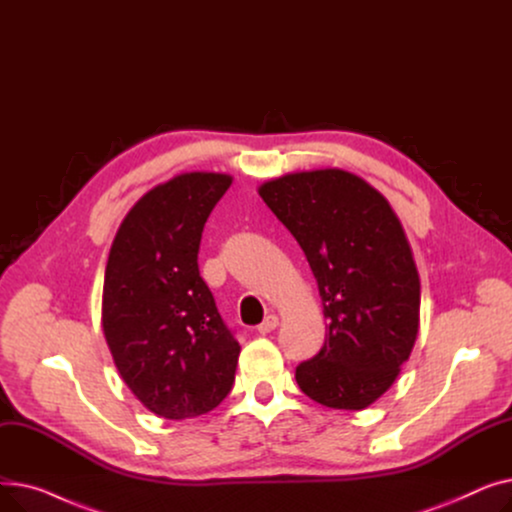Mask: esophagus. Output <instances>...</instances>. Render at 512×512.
<instances>
[{"label":"esophagus","instance_id":"esophagus-1","mask_svg":"<svg viewBox=\"0 0 512 512\" xmlns=\"http://www.w3.org/2000/svg\"><path fill=\"white\" fill-rule=\"evenodd\" d=\"M278 328V317L276 315H267L265 319H263V324L257 328V332L259 334H270V332H274Z\"/></svg>","mask_w":512,"mask_h":512}]
</instances>
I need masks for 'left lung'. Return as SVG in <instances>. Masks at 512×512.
<instances>
[{"instance_id": "1", "label": "left lung", "mask_w": 512, "mask_h": 512, "mask_svg": "<svg viewBox=\"0 0 512 512\" xmlns=\"http://www.w3.org/2000/svg\"><path fill=\"white\" fill-rule=\"evenodd\" d=\"M259 195L301 245L328 319L324 346L294 378L319 405L361 411L394 384L419 332L405 230L382 193L338 168L267 180Z\"/></svg>"}]
</instances>
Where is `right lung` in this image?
<instances>
[{
  "mask_svg": "<svg viewBox=\"0 0 512 512\" xmlns=\"http://www.w3.org/2000/svg\"><path fill=\"white\" fill-rule=\"evenodd\" d=\"M232 176L186 172L145 193L105 265L101 324L126 386L164 419H193L228 396L240 346L199 276L203 226Z\"/></svg>",
  "mask_w": 512,
  "mask_h": 512,
  "instance_id": "1",
  "label": "right lung"
}]
</instances>
